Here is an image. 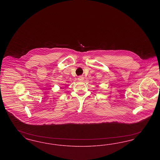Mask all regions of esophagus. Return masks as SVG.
Here are the masks:
<instances>
[{
	"label": "esophagus",
	"instance_id": "esophagus-1",
	"mask_svg": "<svg viewBox=\"0 0 160 160\" xmlns=\"http://www.w3.org/2000/svg\"><path fill=\"white\" fill-rule=\"evenodd\" d=\"M83 77L82 76H79L78 77V80L79 81H80V82L83 81Z\"/></svg>",
	"mask_w": 160,
	"mask_h": 160
}]
</instances>
